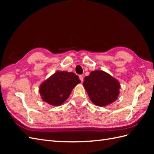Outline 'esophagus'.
I'll return each instance as SVG.
<instances>
[{
  "label": "esophagus",
  "instance_id": "1",
  "mask_svg": "<svg viewBox=\"0 0 154 154\" xmlns=\"http://www.w3.org/2000/svg\"><path fill=\"white\" fill-rule=\"evenodd\" d=\"M79 79L81 80V82H83V75H79Z\"/></svg>",
  "mask_w": 154,
  "mask_h": 154
}]
</instances>
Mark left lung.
<instances>
[{
  "label": "left lung",
  "instance_id": "left-lung-1",
  "mask_svg": "<svg viewBox=\"0 0 154 154\" xmlns=\"http://www.w3.org/2000/svg\"><path fill=\"white\" fill-rule=\"evenodd\" d=\"M83 85L91 100L99 106L113 103L120 93L119 81L103 71L91 72L85 77Z\"/></svg>",
  "mask_w": 154,
  "mask_h": 154
}]
</instances>
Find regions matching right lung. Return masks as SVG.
I'll return each mask as SVG.
<instances>
[{"label":"right lung","instance_id":"obj_1","mask_svg":"<svg viewBox=\"0 0 154 154\" xmlns=\"http://www.w3.org/2000/svg\"><path fill=\"white\" fill-rule=\"evenodd\" d=\"M80 82L78 75L74 73L57 71L41 84L42 99L53 106L60 105L68 99L73 88Z\"/></svg>","mask_w":154,"mask_h":154}]
</instances>
